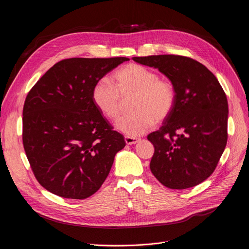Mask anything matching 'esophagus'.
I'll list each match as a JSON object with an SVG mask.
<instances>
[{
    "mask_svg": "<svg viewBox=\"0 0 249 249\" xmlns=\"http://www.w3.org/2000/svg\"><path fill=\"white\" fill-rule=\"evenodd\" d=\"M124 141H125L126 144H135V143H137L140 141V139L135 138V137H128L127 136V137L124 138Z\"/></svg>",
    "mask_w": 249,
    "mask_h": 249,
    "instance_id": "obj_1",
    "label": "esophagus"
}]
</instances>
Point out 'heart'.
<instances>
[{
  "label": "heart",
  "mask_w": 249,
  "mask_h": 249,
  "mask_svg": "<svg viewBox=\"0 0 249 249\" xmlns=\"http://www.w3.org/2000/svg\"><path fill=\"white\" fill-rule=\"evenodd\" d=\"M113 85L108 79L101 78L92 89V100L107 119L116 121L122 114L124 99L134 96L130 104L131 114L124 116L116 128L129 137L147 133L156 124L171 114L176 91L168 79L159 78L152 69L140 64L129 63L113 74Z\"/></svg>",
  "instance_id": "1"
}]
</instances>
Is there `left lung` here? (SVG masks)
Segmentation results:
<instances>
[{"mask_svg":"<svg viewBox=\"0 0 249 249\" xmlns=\"http://www.w3.org/2000/svg\"><path fill=\"white\" fill-rule=\"evenodd\" d=\"M157 68L173 83L176 102L159 130L148 136L155 153L150 168L170 189H187L214 172L227 142L228 102L213 73L180 55L133 57Z\"/></svg>","mask_w":249,"mask_h":249,"instance_id":"left-lung-1","label":"left lung"}]
</instances>
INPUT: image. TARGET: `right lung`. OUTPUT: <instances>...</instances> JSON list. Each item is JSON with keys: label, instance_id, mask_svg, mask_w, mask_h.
Masks as SVG:
<instances>
[{"label": "right lung", "instance_id": "right-lung-1", "mask_svg": "<svg viewBox=\"0 0 249 249\" xmlns=\"http://www.w3.org/2000/svg\"><path fill=\"white\" fill-rule=\"evenodd\" d=\"M129 59L69 58L53 65L29 91L23 108V144L37 181L68 199L93 195L124 148L92 100V89Z\"/></svg>", "mask_w": 249, "mask_h": 249}]
</instances>
